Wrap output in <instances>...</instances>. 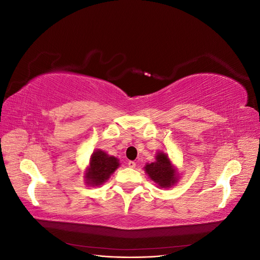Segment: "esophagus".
I'll use <instances>...</instances> for the list:
<instances>
[{
    "label": "esophagus",
    "instance_id": "obj_1",
    "mask_svg": "<svg viewBox=\"0 0 260 260\" xmlns=\"http://www.w3.org/2000/svg\"><path fill=\"white\" fill-rule=\"evenodd\" d=\"M128 166H129L130 168H136V167H137V164H136L135 161H132V160H130V161L128 162Z\"/></svg>",
    "mask_w": 260,
    "mask_h": 260
}]
</instances>
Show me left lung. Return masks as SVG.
Instances as JSON below:
<instances>
[{"label": "left lung", "mask_w": 260, "mask_h": 260, "mask_svg": "<svg viewBox=\"0 0 260 260\" xmlns=\"http://www.w3.org/2000/svg\"><path fill=\"white\" fill-rule=\"evenodd\" d=\"M146 175L159 188H169L179 181L178 168L172 164L167 153L157 152L155 161L146 164L144 167Z\"/></svg>", "instance_id": "left-lung-1"}]
</instances>
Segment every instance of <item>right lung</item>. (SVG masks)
<instances>
[{
	"label": "right lung",
	"mask_w": 260,
	"mask_h": 260,
	"mask_svg": "<svg viewBox=\"0 0 260 260\" xmlns=\"http://www.w3.org/2000/svg\"><path fill=\"white\" fill-rule=\"evenodd\" d=\"M119 165L117 157L108 155L102 149H95L90 156L89 165L84 171L85 183L93 187L104 184Z\"/></svg>",
	"instance_id": "right-lung-1"
}]
</instances>
